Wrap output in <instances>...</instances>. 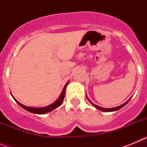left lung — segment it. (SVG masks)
Returning a JSON list of instances; mask_svg holds the SVG:
<instances>
[{
    "label": "left lung",
    "mask_w": 147,
    "mask_h": 147,
    "mask_svg": "<svg viewBox=\"0 0 147 147\" xmlns=\"http://www.w3.org/2000/svg\"><path fill=\"white\" fill-rule=\"evenodd\" d=\"M87 98H88V101H89V102L92 104V105H93V106H94V107H96V108H97V109H98V110H101V111H104V112H113V111H116V110H119V109H121V107H124V106H125V105H127V103H128V102H129V99H130V98H129V99L128 100V101H127V102H125V103L123 104V105H120V106H119V107H113V108H109L108 109V108H104V107H99V106H98V105H94V104H93V102H90V101L89 98H88V97H87Z\"/></svg>",
    "instance_id": "8db88e82"
}]
</instances>
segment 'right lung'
I'll use <instances>...</instances> for the list:
<instances>
[{"label":"right lung","instance_id":"1","mask_svg":"<svg viewBox=\"0 0 147 147\" xmlns=\"http://www.w3.org/2000/svg\"><path fill=\"white\" fill-rule=\"evenodd\" d=\"M67 83H68V82H67L66 83V85H65L64 88H63V90H62V93H61L60 96H59V98H57V101H55V102H54L53 104L49 105V106H46V107H39V108H35V107H26V106H25V105H22V104H20V102H18L16 99H15V98H14V97H13V96L12 97H13V98L15 100V102H16L18 104V105H20V107H22L23 109L26 110L27 111H28V112L32 113H35V114L47 113L52 111L53 110L56 109L57 107H59V106L62 105V102H63V99H64V98H65V88H66V86H67Z\"/></svg>","mask_w":147,"mask_h":147}]
</instances>
